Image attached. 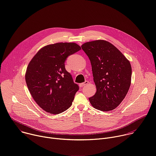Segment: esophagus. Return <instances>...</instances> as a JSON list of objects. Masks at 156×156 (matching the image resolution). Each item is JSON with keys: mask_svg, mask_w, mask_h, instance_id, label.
<instances>
[{"mask_svg": "<svg viewBox=\"0 0 156 156\" xmlns=\"http://www.w3.org/2000/svg\"><path fill=\"white\" fill-rule=\"evenodd\" d=\"M88 83H89V81H84V83H82L80 84L79 86H80V87H83V86L87 85Z\"/></svg>", "mask_w": 156, "mask_h": 156, "instance_id": "1", "label": "esophagus"}]
</instances>
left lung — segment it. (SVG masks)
<instances>
[{
  "instance_id": "8db88e82",
  "label": "left lung",
  "mask_w": 156,
  "mask_h": 156,
  "mask_svg": "<svg viewBox=\"0 0 156 156\" xmlns=\"http://www.w3.org/2000/svg\"><path fill=\"white\" fill-rule=\"evenodd\" d=\"M81 48L90 60L97 90L89 101L101 111L115 109L125 98L131 85L130 62L112 44L105 40L85 42Z\"/></svg>"
}]
</instances>
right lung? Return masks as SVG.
<instances>
[{"label":"right lung","instance_id":"right-lung-1","mask_svg":"<svg viewBox=\"0 0 156 156\" xmlns=\"http://www.w3.org/2000/svg\"><path fill=\"white\" fill-rule=\"evenodd\" d=\"M81 49L75 42H57L42 48L30 62L25 80L30 94L44 111L58 114L72 104L78 86L65 70L68 56Z\"/></svg>","mask_w":156,"mask_h":156}]
</instances>
